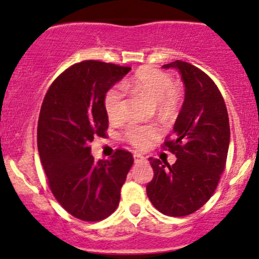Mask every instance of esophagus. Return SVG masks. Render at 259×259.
Wrapping results in <instances>:
<instances>
[{
	"instance_id": "1",
	"label": "esophagus",
	"mask_w": 259,
	"mask_h": 259,
	"mask_svg": "<svg viewBox=\"0 0 259 259\" xmlns=\"http://www.w3.org/2000/svg\"><path fill=\"white\" fill-rule=\"evenodd\" d=\"M133 158H135V162L136 163L146 162V158H144L142 154H140V153H135V154H133Z\"/></svg>"
}]
</instances>
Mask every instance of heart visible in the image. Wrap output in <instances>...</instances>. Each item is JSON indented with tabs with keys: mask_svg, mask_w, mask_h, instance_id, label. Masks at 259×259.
<instances>
[{
	"mask_svg": "<svg viewBox=\"0 0 259 259\" xmlns=\"http://www.w3.org/2000/svg\"><path fill=\"white\" fill-rule=\"evenodd\" d=\"M123 88L131 90L142 91L151 96L155 101H159L164 110H171L179 104L180 90L173 84L170 76L159 69L152 66H143L137 70L130 80L123 82ZM122 86H113L105 96V110L111 121H121L126 112V94ZM126 140L137 148H146L158 136L155 127L130 124L127 127Z\"/></svg>",
	"mask_w": 259,
	"mask_h": 259,
	"instance_id": "1",
	"label": "heart"
}]
</instances>
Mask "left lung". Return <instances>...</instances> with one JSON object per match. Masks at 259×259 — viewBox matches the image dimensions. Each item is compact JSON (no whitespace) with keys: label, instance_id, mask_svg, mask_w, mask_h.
Here are the masks:
<instances>
[{"label":"left lung","instance_id":"obj_1","mask_svg":"<svg viewBox=\"0 0 259 259\" xmlns=\"http://www.w3.org/2000/svg\"><path fill=\"white\" fill-rule=\"evenodd\" d=\"M182 75L185 97L174 123V140L164 142L177 157L173 165L149 158L154 171L147 195L164 215L186 216L212 196L226 165L230 122L215 82L191 64L175 60L163 65Z\"/></svg>","mask_w":259,"mask_h":259}]
</instances>
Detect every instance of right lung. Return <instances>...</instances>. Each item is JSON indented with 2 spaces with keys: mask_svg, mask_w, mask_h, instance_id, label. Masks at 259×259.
Masks as SVG:
<instances>
[{
  "mask_svg": "<svg viewBox=\"0 0 259 259\" xmlns=\"http://www.w3.org/2000/svg\"><path fill=\"white\" fill-rule=\"evenodd\" d=\"M131 68L85 60L62 73L47 91L38 119L40 162L57 201L74 218L101 221L118 206L133 157L117 149L95 160L90 143L105 137V96Z\"/></svg>",
  "mask_w": 259,
  "mask_h": 259,
  "instance_id": "right-lung-1",
  "label": "right lung"
}]
</instances>
